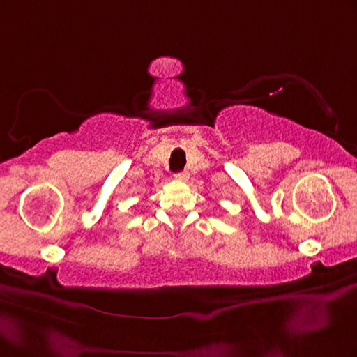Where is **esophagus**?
<instances>
[{"instance_id": "obj_1", "label": "esophagus", "mask_w": 357, "mask_h": 357, "mask_svg": "<svg viewBox=\"0 0 357 357\" xmlns=\"http://www.w3.org/2000/svg\"><path fill=\"white\" fill-rule=\"evenodd\" d=\"M174 177H176V178L180 180V181H186V180L189 178V174H188L186 171H181V172H177Z\"/></svg>"}]
</instances>
